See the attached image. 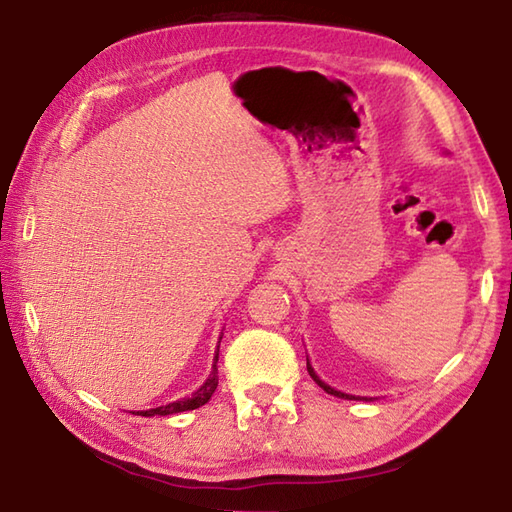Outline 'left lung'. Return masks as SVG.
Here are the masks:
<instances>
[{
	"label": "left lung",
	"mask_w": 512,
	"mask_h": 512,
	"mask_svg": "<svg viewBox=\"0 0 512 512\" xmlns=\"http://www.w3.org/2000/svg\"><path fill=\"white\" fill-rule=\"evenodd\" d=\"M307 371H309V375H311V378H314V382L318 384V387L320 389H325L327 393H331V395H336V398H344V400H360V398H356V395H347V393H342V391H336V389H331L329 387V384H325V382H322L320 378H318V375H316V371L314 369H311V364L307 362ZM364 400H373V398H364Z\"/></svg>",
	"instance_id": "1"
}]
</instances>
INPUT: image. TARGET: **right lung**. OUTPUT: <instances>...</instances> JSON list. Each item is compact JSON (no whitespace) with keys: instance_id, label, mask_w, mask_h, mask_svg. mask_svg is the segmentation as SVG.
<instances>
[{"instance_id":"1","label":"right lung","mask_w":512,"mask_h":512,"mask_svg":"<svg viewBox=\"0 0 512 512\" xmlns=\"http://www.w3.org/2000/svg\"><path fill=\"white\" fill-rule=\"evenodd\" d=\"M216 362H218V351L214 356V364H212V373L210 378L205 380V384L198 391H194L190 398H183V400H176V402H170L165 406H156V409H148V411H137V415H143V417H152V415H172V413H181V411H194L198 409V406H203L210 402V398L214 395L216 387H218V369H216Z\"/></svg>"}]
</instances>
